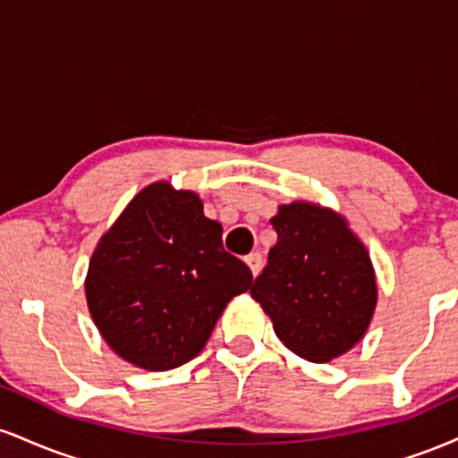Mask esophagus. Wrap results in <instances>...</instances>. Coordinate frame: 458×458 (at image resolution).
<instances>
[{"instance_id": "34e87169", "label": "esophagus", "mask_w": 458, "mask_h": 458, "mask_svg": "<svg viewBox=\"0 0 458 458\" xmlns=\"http://www.w3.org/2000/svg\"><path fill=\"white\" fill-rule=\"evenodd\" d=\"M245 262H247V267H250V271H251V276H259L260 273V269H262V256L260 254H250L245 259Z\"/></svg>"}]
</instances>
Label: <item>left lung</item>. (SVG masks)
I'll return each instance as SVG.
<instances>
[{"label": "left lung", "instance_id": "left-lung-1", "mask_svg": "<svg viewBox=\"0 0 458 458\" xmlns=\"http://www.w3.org/2000/svg\"><path fill=\"white\" fill-rule=\"evenodd\" d=\"M277 243L251 297L286 349L314 361L335 360L366 335L379 288L375 267L344 215L295 199L271 217Z\"/></svg>", "mask_w": 458, "mask_h": 458}]
</instances>
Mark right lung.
Instances as JSON below:
<instances>
[{
    "mask_svg": "<svg viewBox=\"0 0 458 458\" xmlns=\"http://www.w3.org/2000/svg\"><path fill=\"white\" fill-rule=\"evenodd\" d=\"M222 233L196 191L157 181L135 193L98 239L86 276L88 310L115 355L172 370L207 346L230 299L251 286Z\"/></svg>",
    "mask_w": 458,
    "mask_h": 458,
    "instance_id": "obj_1",
    "label": "right lung"
}]
</instances>
